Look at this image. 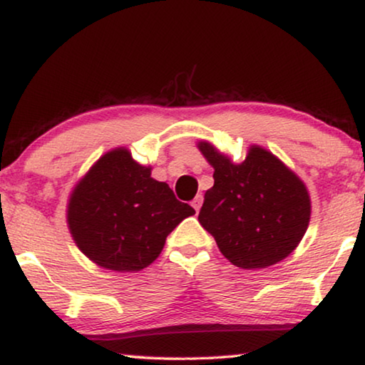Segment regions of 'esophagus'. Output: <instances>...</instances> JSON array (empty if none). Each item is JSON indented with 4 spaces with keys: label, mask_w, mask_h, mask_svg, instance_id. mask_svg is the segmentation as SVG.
<instances>
[{
    "label": "esophagus",
    "mask_w": 365,
    "mask_h": 365,
    "mask_svg": "<svg viewBox=\"0 0 365 365\" xmlns=\"http://www.w3.org/2000/svg\"><path fill=\"white\" fill-rule=\"evenodd\" d=\"M191 206H192L194 209H196V212L199 211V209H201V206H202V196H201V194H197V196L192 199Z\"/></svg>",
    "instance_id": "obj_1"
}]
</instances>
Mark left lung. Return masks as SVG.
<instances>
[{
  "instance_id": "1",
  "label": "left lung",
  "mask_w": 365,
  "mask_h": 365,
  "mask_svg": "<svg viewBox=\"0 0 365 365\" xmlns=\"http://www.w3.org/2000/svg\"><path fill=\"white\" fill-rule=\"evenodd\" d=\"M199 149L214 168L199 224L241 269H264L287 257L307 231L311 199L296 174L266 149L252 146L241 164L209 143Z\"/></svg>"
}]
</instances>
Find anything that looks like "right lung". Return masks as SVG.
Segmentation results:
<instances>
[{"instance_id": "add662e5", "label": "right lung", "mask_w": 365, "mask_h": 365, "mask_svg": "<svg viewBox=\"0 0 365 365\" xmlns=\"http://www.w3.org/2000/svg\"><path fill=\"white\" fill-rule=\"evenodd\" d=\"M196 212L178 201L128 149L104 154L71 194L68 224L83 254L101 267L141 271L161 254L166 237Z\"/></svg>"}]
</instances>
